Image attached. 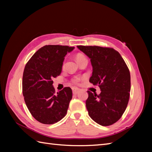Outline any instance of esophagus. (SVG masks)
Here are the masks:
<instances>
[{
  "instance_id": "34e87169",
  "label": "esophagus",
  "mask_w": 152,
  "mask_h": 152,
  "mask_svg": "<svg viewBox=\"0 0 152 152\" xmlns=\"http://www.w3.org/2000/svg\"><path fill=\"white\" fill-rule=\"evenodd\" d=\"M80 89L79 88H72V92H73V94H78V93L80 92Z\"/></svg>"
}]
</instances>
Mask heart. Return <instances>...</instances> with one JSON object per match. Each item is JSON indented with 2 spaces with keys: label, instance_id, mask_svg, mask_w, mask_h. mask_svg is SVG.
I'll use <instances>...</instances> for the list:
<instances>
[{
  "label": "heart",
  "instance_id": "obj_1",
  "mask_svg": "<svg viewBox=\"0 0 152 152\" xmlns=\"http://www.w3.org/2000/svg\"><path fill=\"white\" fill-rule=\"evenodd\" d=\"M76 59L77 62H78V63H79L80 62H81L82 61L87 59L86 57L84 56H83V55H82V54H81V53H78V55H77L76 57ZM78 81H79V79H78V78H76L75 79L73 80V82H76V83L78 82Z\"/></svg>",
  "mask_w": 152,
  "mask_h": 152
}]
</instances>
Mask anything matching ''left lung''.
Instances as JSON below:
<instances>
[{
    "label": "left lung",
    "mask_w": 152,
    "mask_h": 152,
    "mask_svg": "<svg viewBox=\"0 0 152 152\" xmlns=\"http://www.w3.org/2000/svg\"><path fill=\"white\" fill-rule=\"evenodd\" d=\"M90 58L93 66L89 82L99 86V95L88 92L86 108L93 121L102 126L118 121L124 114L131 91L130 72L118 51L111 48L78 46Z\"/></svg>",
    "instance_id": "left-lung-1"
}]
</instances>
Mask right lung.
I'll return each mask as SVG.
<instances>
[{
  "instance_id": "right-lung-1",
  "label": "right lung",
  "mask_w": 152,
  "mask_h": 152,
  "mask_svg": "<svg viewBox=\"0 0 152 152\" xmlns=\"http://www.w3.org/2000/svg\"><path fill=\"white\" fill-rule=\"evenodd\" d=\"M74 47L46 45L27 63L22 81L23 95L28 110L43 124H53L66 115L72 97V89L66 87L56 93L53 78L59 76L67 53Z\"/></svg>"
}]
</instances>
